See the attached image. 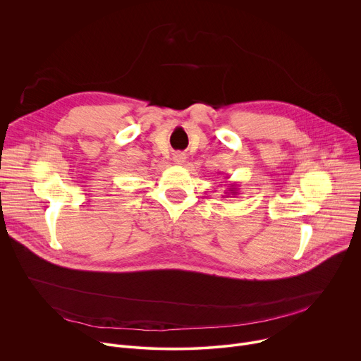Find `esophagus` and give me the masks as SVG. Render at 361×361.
<instances>
[{"label":"esophagus","mask_w":361,"mask_h":361,"mask_svg":"<svg viewBox=\"0 0 361 361\" xmlns=\"http://www.w3.org/2000/svg\"><path fill=\"white\" fill-rule=\"evenodd\" d=\"M173 160H174L176 164H184V163H185V156H184L183 152H176Z\"/></svg>","instance_id":"esophagus-1"}]
</instances>
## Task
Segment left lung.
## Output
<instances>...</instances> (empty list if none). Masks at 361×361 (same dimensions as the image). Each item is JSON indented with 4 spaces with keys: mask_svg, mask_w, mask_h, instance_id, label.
<instances>
[{
    "mask_svg": "<svg viewBox=\"0 0 361 361\" xmlns=\"http://www.w3.org/2000/svg\"><path fill=\"white\" fill-rule=\"evenodd\" d=\"M227 185H228V188H227V191L224 194H227V197H230V195L235 197L238 194V184L237 183H231V184H227Z\"/></svg>",
    "mask_w": 361,
    "mask_h": 361,
    "instance_id": "left-lung-1",
    "label": "left lung"
}]
</instances>
